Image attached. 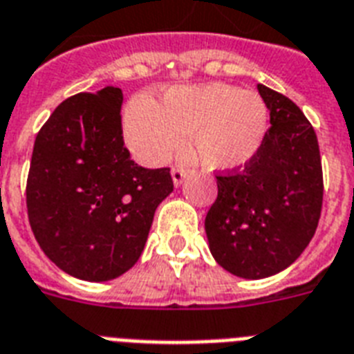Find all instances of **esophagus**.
I'll return each mask as SVG.
<instances>
[{"mask_svg":"<svg viewBox=\"0 0 354 354\" xmlns=\"http://www.w3.org/2000/svg\"><path fill=\"white\" fill-rule=\"evenodd\" d=\"M171 179H174L175 186H180L186 179V169L185 168H174L171 169Z\"/></svg>","mask_w":354,"mask_h":354,"instance_id":"esophagus-1","label":"esophagus"}]
</instances>
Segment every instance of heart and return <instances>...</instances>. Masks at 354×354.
Instances as JSON below:
<instances>
[{"label":"heart","instance_id":"b5f03b06","mask_svg":"<svg viewBox=\"0 0 354 354\" xmlns=\"http://www.w3.org/2000/svg\"><path fill=\"white\" fill-rule=\"evenodd\" d=\"M268 126L267 104L257 93L228 84L175 86L160 104L148 98L129 102L124 111V138L142 164L160 166L185 148L210 171L247 166L261 148Z\"/></svg>","mask_w":354,"mask_h":354}]
</instances>
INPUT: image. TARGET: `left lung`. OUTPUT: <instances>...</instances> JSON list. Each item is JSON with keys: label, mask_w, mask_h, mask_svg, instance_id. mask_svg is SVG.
I'll use <instances>...</instances> for the list:
<instances>
[{"label": "left lung", "mask_w": 354, "mask_h": 354, "mask_svg": "<svg viewBox=\"0 0 354 354\" xmlns=\"http://www.w3.org/2000/svg\"><path fill=\"white\" fill-rule=\"evenodd\" d=\"M270 113L257 155L243 169L217 175L206 214L210 252L225 270L261 279L292 265L320 221L324 177L318 138L296 104L257 86Z\"/></svg>", "instance_id": "8db88e82"}]
</instances>
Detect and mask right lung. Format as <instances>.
<instances>
[{
  "label": "right lung",
  "instance_id": "1",
  "mask_svg": "<svg viewBox=\"0 0 354 354\" xmlns=\"http://www.w3.org/2000/svg\"><path fill=\"white\" fill-rule=\"evenodd\" d=\"M122 91L78 93L56 107L34 142L27 212L36 241L64 272L109 281L138 261L169 168L148 169L124 146Z\"/></svg>",
  "mask_w": 354,
  "mask_h": 354
}]
</instances>
